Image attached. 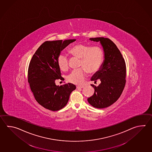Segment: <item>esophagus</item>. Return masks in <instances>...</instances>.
<instances>
[{
	"mask_svg": "<svg viewBox=\"0 0 152 152\" xmlns=\"http://www.w3.org/2000/svg\"><path fill=\"white\" fill-rule=\"evenodd\" d=\"M77 89H79V88H83V86H77L76 87Z\"/></svg>",
	"mask_w": 152,
	"mask_h": 152,
	"instance_id": "esophagus-1",
	"label": "esophagus"
}]
</instances>
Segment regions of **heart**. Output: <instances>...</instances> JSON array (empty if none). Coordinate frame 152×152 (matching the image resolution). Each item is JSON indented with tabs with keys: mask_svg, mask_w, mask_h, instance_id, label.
Listing matches in <instances>:
<instances>
[{
	"mask_svg": "<svg viewBox=\"0 0 152 152\" xmlns=\"http://www.w3.org/2000/svg\"><path fill=\"white\" fill-rule=\"evenodd\" d=\"M69 53L72 56L81 59L80 66H83L72 70L67 76L68 81L75 84H83L88 71L91 74L99 71L104 59V53L101 48L97 46L91 47L87 44H76L69 48ZM57 64L62 71L68 69V59L64 53H61L58 56Z\"/></svg>",
	"mask_w": 152,
	"mask_h": 152,
	"instance_id": "heart-1",
	"label": "heart"
}]
</instances>
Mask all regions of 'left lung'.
<instances>
[{
  "mask_svg": "<svg viewBox=\"0 0 152 152\" xmlns=\"http://www.w3.org/2000/svg\"><path fill=\"white\" fill-rule=\"evenodd\" d=\"M91 41L99 42L104 53V60L99 70L93 75L91 81H101L94 87L93 96L88 99L90 105L104 108L115 102L121 96L126 84V67L124 59L118 47L112 40L104 37L91 38Z\"/></svg>",
  "mask_w": 152,
  "mask_h": 152,
  "instance_id": "1",
  "label": "left lung"
}]
</instances>
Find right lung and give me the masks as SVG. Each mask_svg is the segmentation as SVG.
Masks as SVG:
<instances>
[{"instance_id":"add662e5","label":"right lung","mask_w":152,"mask_h":152,"mask_svg":"<svg viewBox=\"0 0 152 152\" xmlns=\"http://www.w3.org/2000/svg\"><path fill=\"white\" fill-rule=\"evenodd\" d=\"M75 39L47 41L32 56L28 69V82L35 99L44 108L57 111L64 107L72 91L73 84L56 86L55 80H64L57 64V57L63 50Z\"/></svg>"}]
</instances>
